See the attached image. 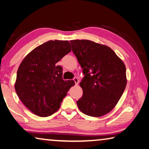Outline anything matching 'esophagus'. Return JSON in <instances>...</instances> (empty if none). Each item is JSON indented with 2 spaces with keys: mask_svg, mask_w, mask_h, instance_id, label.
Listing matches in <instances>:
<instances>
[{
  "mask_svg": "<svg viewBox=\"0 0 149 149\" xmlns=\"http://www.w3.org/2000/svg\"><path fill=\"white\" fill-rule=\"evenodd\" d=\"M73 80H74V82H75V84L78 85V84H79V79H78V78L74 77V79H73Z\"/></svg>",
  "mask_w": 149,
  "mask_h": 149,
  "instance_id": "34e87169",
  "label": "esophagus"
}]
</instances>
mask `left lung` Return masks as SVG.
I'll list each match as a JSON object with an SVG mask.
<instances>
[{"mask_svg":"<svg viewBox=\"0 0 149 149\" xmlns=\"http://www.w3.org/2000/svg\"><path fill=\"white\" fill-rule=\"evenodd\" d=\"M70 42L84 74L80 82L83 95L77 101L78 107L88 116L105 115L116 106L126 88V66L107 46L89 40Z\"/></svg>","mask_w":149,"mask_h":149,"instance_id":"1","label":"left lung"}]
</instances>
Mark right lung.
I'll return each mask as SVG.
<instances>
[{"label":"right lung","instance_id":"right-lung-1","mask_svg":"<svg viewBox=\"0 0 149 149\" xmlns=\"http://www.w3.org/2000/svg\"><path fill=\"white\" fill-rule=\"evenodd\" d=\"M71 51L68 40H49L33 49L17 72L15 90L29 110L40 117L53 114L58 110L73 80L63 79V69L57 65Z\"/></svg>","mask_w":149,"mask_h":149}]
</instances>
